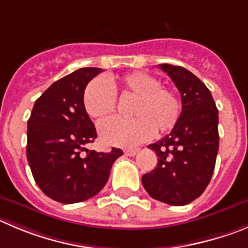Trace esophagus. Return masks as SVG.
<instances>
[{"mask_svg": "<svg viewBox=\"0 0 248 248\" xmlns=\"http://www.w3.org/2000/svg\"><path fill=\"white\" fill-rule=\"evenodd\" d=\"M124 155L133 156V155H136V154H137L138 149H124Z\"/></svg>", "mask_w": 248, "mask_h": 248, "instance_id": "1", "label": "esophagus"}]
</instances>
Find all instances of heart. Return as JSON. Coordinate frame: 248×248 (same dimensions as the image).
<instances>
[{
    "instance_id": "heart-1",
    "label": "heart",
    "mask_w": 248,
    "mask_h": 248,
    "mask_svg": "<svg viewBox=\"0 0 248 248\" xmlns=\"http://www.w3.org/2000/svg\"><path fill=\"white\" fill-rule=\"evenodd\" d=\"M135 98L132 119L104 120L98 131L108 145L132 148L145 142L153 133L161 135L175 127L182 103L175 90L161 87L160 80L147 72H132L120 78L94 79L83 93V108L92 119H101L116 108V95Z\"/></svg>"
}]
</instances>
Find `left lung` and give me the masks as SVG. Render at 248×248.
Returning a JSON list of instances; mask_svg holds the SVG:
<instances>
[{
	"instance_id": "obj_1",
	"label": "left lung",
	"mask_w": 248,
	"mask_h": 248,
	"mask_svg": "<svg viewBox=\"0 0 248 248\" xmlns=\"http://www.w3.org/2000/svg\"><path fill=\"white\" fill-rule=\"evenodd\" d=\"M181 94L182 111L168 136L148 145L158 166L142 177L152 198L170 205L193 202L213 176L219 149L218 108L204 83L180 66L159 64Z\"/></svg>"
}]
</instances>
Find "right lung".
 Instances as JSON below:
<instances>
[{
	"instance_id": "add662e5",
	"label": "right lung",
	"mask_w": 248,
	"mask_h": 248,
	"mask_svg": "<svg viewBox=\"0 0 248 248\" xmlns=\"http://www.w3.org/2000/svg\"><path fill=\"white\" fill-rule=\"evenodd\" d=\"M103 71L85 67L51 84L28 120L27 158L41 191L63 204L87 201L108 182L113 161L124 153L88 150L96 129L83 108L88 83Z\"/></svg>"
}]
</instances>
